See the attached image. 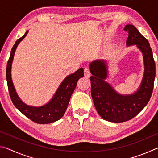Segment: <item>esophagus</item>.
Returning <instances> with one entry per match:
<instances>
[{
    "instance_id": "obj_1",
    "label": "esophagus",
    "mask_w": 158,
    "mask_h": 158,
    "mask_svg": "<svg viewBox=\"0 0 158 158\" xmlns=\"http://www.w3.org/2000/svg\"><path fill=\"white\" fill-rule=\"evenodd\" d=\"M90 69L88 68H84V76L85 77H90Z\"/></svg>"
}]
</instances>
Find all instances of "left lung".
I'll use <instances>...</instances> for the list:
<instances>
[{
    "label": "left lung",
    "instance_id": "1",
    "mask_svg": "<svg viewBox=\"0 0 158 158\" xmlns=\"http://www.w3.org/2000/svg\"><path fill=\"white\" fill-rule=\"evenodd\" d=\"M124 30L129 34L127 46L136 45L143 55L144 73L137 91L123 95L105 81L108 77L107 60H96L90 64L91 95L95 109L104 120L113 123L129 121L145 107L153 93L156 77V64L148 41L135 26L128 24Z\"/></svg>",
    "mask_w": 158,
    "mask_h": 158
}]
</instances>
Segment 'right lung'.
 <instances>
[{
  "mask_svg": "<svg viewBox=\"0 0 158 158\" xmlns=\"http://www.w3.org/2000/svg\"><path fill=\"white\" fill-rule=\"evenodd\" d=\"M28 33V31L15 42L7 64L6 79L10 98L16 108L31 121L39 124L52 123L58 121L65 114L71 95L77 86V83L80 78L84 77V69L81 68L75 73L66 77L61 82L53 98L47 104L40 106L26 105L21 100L16 92L11 77V69L16 49Z\"/></svg>",
  "mask_w": 158,
  "mask_h": 158,
  "instance_id": "add662e5",
  "label": "right lung"
}]
</instances>
